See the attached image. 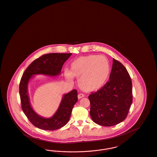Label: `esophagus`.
<instances>
[{
    "label": "esophagus",
    "mask_w": 157,
    "mask_h": 157,
    "mask_svg": "<svg viewBox=\"0 0 157 157\" xmlns=\"http://www.w3.org/2000/svg\"><path fill=\"white\" fill-rule=\"evenodd\" d=\"M85 97V95L84 94H78V99H81V98H82V97Z\"/></svg>",
    "instance_id": "34e87169"
}]
</instances>
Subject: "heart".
Returning <instances> with one entry per match:
<instances>
[{"instance_id":"b5f03b06","label":"heart","mask_w":157,"mask_h":157,"mask_svg":"<svg viewBox=\"0 0 157 157\" xmlns=\"http://www.w3.org/2000/svg\"><path fill=\"white\" fill-rule=\"evenodd\" d=\"M110 73L108 59L103 56L90 55L74 61L71 71L66 69L64 75L72 81L73 76L79 78V86L85 91H96L105 84Z\"/></svg>"}]
</instances>
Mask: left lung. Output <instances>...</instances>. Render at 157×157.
I'll return each instance as SVG.
<instances>
[{
    "mask_svg": "<svg viewBox=\"0 0 157 157\" xmlns=\"http://www.w3.org/2000/svg\"><path fill=\"white\" fill-rule=\"evenodd\" d=\"M88 98L91 118L97 124L110 127L126 118L133 101L132 82L122 64L113 59L109 81Z\"/></svg>",
    "mask_w": 157,
    "mask_h": 157,
    "instance_id": "obj_1",
    "label": "left lung"
}]
</instances>
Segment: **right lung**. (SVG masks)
<instances>
[{"instance_id":"1","label":"right lung","mask_w":157,"mask_h":157,"mask_svg":"<svg viewBox=\"0 0 157 157\" xmlns=\"http://www.w3.org/2000/svg\"><path fill=\"white\" fill-rule=\"evenodd\" d=\"M72 53H51L45 54L33 61L26 69L20 83V96L21 108L30 122L38 128L44 130H56L64 126L69 120L73 106L78 101V93L73 90L64 94L58 109L50 118H45L37 114L32 107L28 91L30 79L36 75L57 76L64 62Z\"/></svg>"}]
</instances>
